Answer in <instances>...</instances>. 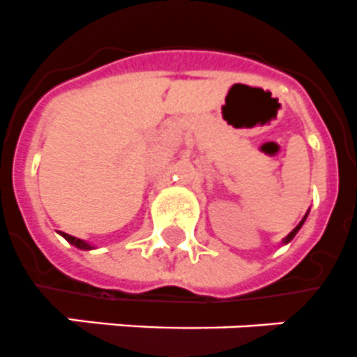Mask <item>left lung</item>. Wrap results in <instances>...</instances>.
I'll return each instance as SVG.
<instances>
[{"label": "left lung", "mask_w": 357, "mask_h": 357, "mask_svg": "<svg viewBox=\"0 0 357 357\" xmlns=\"http://www.w3.org/2000/svg\"><path fill=\"white\" fill-rule=\"evenodd\" d=\"M306 216H308V213H306ZM306 216H304V218H303V220H301V222H299V225H297V227H295V229H294V231H291V233H289V234H288V236H286V238H284V240H282L284 244H288V242H291V240H294V236H295V234L299 233V229H301V227H303V224H304V220H306Z\"/></svg>", "instance_id": "obj_1"}]
</instances>
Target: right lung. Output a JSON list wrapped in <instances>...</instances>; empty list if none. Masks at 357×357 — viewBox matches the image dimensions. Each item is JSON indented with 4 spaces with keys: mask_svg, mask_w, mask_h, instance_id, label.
Returning a JSON list of instances; mask_svg holds the SVG:
<instances>
[{
    "mask_svg": "<svg viewBox=\"0 0 357 357\" xmlns=\"http://www.w3.org/2000/svg\"><path fill=\"white\" fill-rule=\"evenodd\" d=\"M62 236H63V238H66V240H68L69 244H73L75 248L84 249V251H88V249H93V248H91V245L88 244V242H84V240L77 238V236H71V234H66V233H62Z\"/></svg>",
    "mask_w": 357,
    "mask_h": 357,
    "instance_id": "1",
    "label": "right lung"
}]
</instances>
